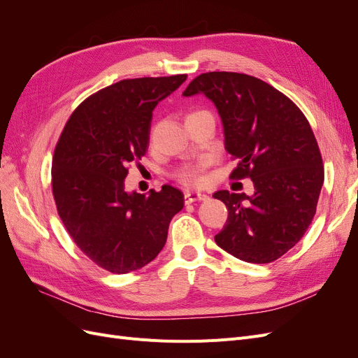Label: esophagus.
<instances>
[{"mask_svg": "<svg viewBox=\"0 0 358 358\" xmlns=\"http://www.w3.org/2000/svg\"><path fill=\"white\" fill-rule=\"evenodd\" d=\"M201 200H208V196L201 192H191V191L185 192V203L187 204H191L194 201H201Z\"/></svg>", "mask_w": 358, "mask_h": 358, "instance_id": "esophagus-1", "label": "esophagus"}]
</instances>
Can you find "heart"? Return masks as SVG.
I'll return each mask as SVG.
<instances>
[{
  "label": "heart",
  "instance_id": "b5f03b06",
  "mask_svg": "<svg viewBox=\"0 0 358 358\" xmlns=\"http://www.w3.org/2000/svg\"><path fill=\"white\" fill-rule=\"evenodd\" d=\"M179 179L183 183H187V185H199V183H201V180H203L200 167H187V169L180 170Z\"/></svg>",
  "mask_w": 358,
  "mask_h": 358
}]
</instances>
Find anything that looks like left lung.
<instances>
[{
  "label": "left lung",
  "instance_id": "8db88e82",
  "mask_svg": "<svg viewBox=\"0 0 358 358\" xmlns=\"http://www.w3.org/2000/svg\"><path fill=\"white\" fill-rule=\"evenodd\" d=\"M197 94L215 104L227 152L239 159L231 178H251L255 188L252 196L213 194L229 209L215 242L246 263L275 262L301 239L315 215L324 183L317 138L299 107L254 76L203 73L182 95Z\"/></svg>",
  "mask_w": 358,
  "mask_h": 358
}]
</instances>
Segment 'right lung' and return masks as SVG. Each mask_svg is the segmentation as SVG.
<instances>
[{"mask_svg":"<svg viewBox=\"0 0 358 358\" xmlns=\"http://www.w3.org/2000/svg\"><path fill=\"white\" fill-rule=\"evenodd\" d=\"M185 80L187 74H176L107 86L73 112L55 148L52 188L59 218L82 252L112 273L152 262L183 208L178 188L128 192L125 178L129 162L146 154L157 104Z\"/></svg>","mask_w":358,"mask_h":358,"instance_id":"1","label":"right lung"}]
</instances>
